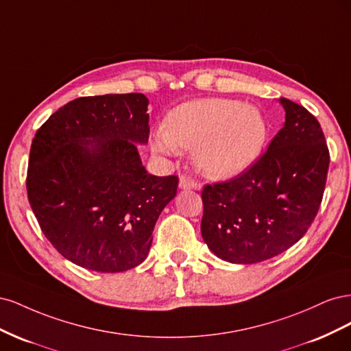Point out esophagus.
Returning a JSON list of instances; mask_svg holds the SVG:
<instances>
[{
    "label": "esophagus",
    "mask_w": 351,
    "mask_h": 351,
    "mask_svg": "<svg viewBox=\"0 0 351 351\" xmlns=\"http://www.w3.org/2000/svg\"><path fill=\"white\" fill-rule=\"evenodd\" d=\"M199 187L200 186L190 177H186V176L180 177V182H178V189L180 190H192V189H199Z\"/></svg>",
    "instance_id": "1"
}]
</instances>
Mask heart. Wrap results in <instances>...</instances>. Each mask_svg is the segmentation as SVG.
<instances>
[{"instance_id":"obj_1","label":"heart","mask_w":351,"mask_h":351,"mask_svg":"<svg viewBox=\"0 0 351 351\" xmlns=\"http://www.w3.org/2000/svg\"><path fill=\"white\" fill-rule=\"evenodd\" d=\"M269 137L263 112L237 99L204 98L180 104L158 123L151 147L158 155L193 151L202 174L218 182L240 177L259 161Z\"/></svg>"}]
</instances>
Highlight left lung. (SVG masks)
I'll return each mask as SVG.
<instances>
[{"mask_svg":"<svg viewBox=\"0 0 351 351\" xmlns=\"http://www.w3.org/2000/svg\"><path fill=\"white\" fill-rule=\"evenodd\" d=\"M280 104L285 123L267 154L240 177L202 192V237L230 263H256L290 249L321 206L329 167L321 124L295 102Z\"/></svg>","mask_w":351,"mask_h":351,"instance_id":"left-lung-1","label":"left lung"}]
</instances>
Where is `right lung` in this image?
Listing matches in <instances>:
<instances>
[{"label": "right lung", "mask_w": 351, "mask_h": 351, "mask_svg": "<svg viewBox=\"0 0 351 351\" xmlns=\"http://www.w3.org/2000/svg\"><path fill=\"white\" fill-rule=\"evenodd\" d=\"M143 93L77 98L32 141L27 197L40 230L62 256L97 272L141 265L178 178L147 173L137 145L149 139Z\"/></svg>", "instance_id": "obj_1"}]
</instances>
